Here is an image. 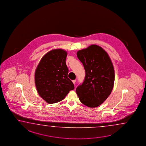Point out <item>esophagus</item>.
Segmentation results:
<instances>
[{"instance_id": "1", "label": "esophagus", "mask_w": 146, "mask_h": 146, "mask_svg": "<svg viewBox=\"0 0 146 146\" xmlns=\"http://www.w3.org/2000/svg\"><path fill=\"white\" fill-rule=\"evenodd\" d=\"M72 82H73V83L74 84H75V82H76V80H72Z\"/></svg>"}]
</instances>
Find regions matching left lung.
<instances>
[{
    "instance_id": "left-lung-1",
    "label": "left lung",
    "mask_w": 146,
    "mask_h": 146,
    "mask_svg": "<svg viewBox=\"0 0 146 146\" xmlns=\"http://www.w3.org/2000/svg\"><path fill=\"white\" fill-rule=\"evenodd\" d=\"M77 56L83 64L85 77L76 92L83 104L97 107L113 89L115 78L113 64L107 52L98 45H90L78 51Z\"/></svg>"
}]
</instances>
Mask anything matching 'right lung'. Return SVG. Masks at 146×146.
<instances>
[{
    "label": "right lung",
    "instance_id": "right-lung-1",
    "mask_svg": "<svg viewBox=\"0 0 146 146\" xmlns=\"http://www.w3.org/2000/svg\"><path fill=\"white\" fill-rule=\"evenodd\" d=\"M67 52L53 49L42 57L35 72V83L39 95L48 104L62 100L74 89L68 77V70L66 60Z\"/></svg>",
    "mask_w": 146,
    "mask_h": 146
}]
</instances>
